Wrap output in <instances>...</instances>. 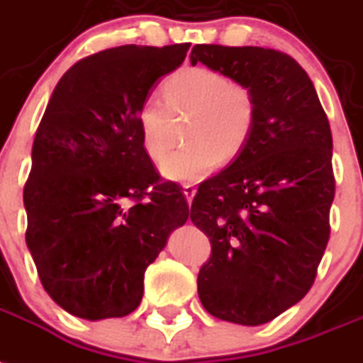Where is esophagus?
Wrapping results in <instances>:
<instances>
[{"mask_svg":"<svg viewBox=\"0 0 363 363\" xmlns=\"http://www.w3.org/2000/svg\"><path fill=\"white\" fill-rule=\"evenodd\" d=\"M194 194H196V187H194L193 184H185L184 185V196H185V200H187L189 203L193 202Z\"/></svg>","mask_w":363,"mask_h":363,"instance_id":"esophagus-1","label":"esophagus"}]
</instances>
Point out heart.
I'll return each mask as SVG.
<instances>
[{
	"mask_svg": "<svg viewBox=\"0 0 363 363\" xmlns=\"http://www.w3.org/2000/svg\"><path fill=\"white\" fill-rule=\"evenodd\" d=\"M164 101L150 96L137 111L140 140L160 163L170 150V115H189V145L164 161L161 170L174 182H199L218 161H232L247 148L257 122L256 94L241 81L206 67H185L163 85Z\"/></svg>",
	"mask_w": 363,
	"mask_h": 363,
	"instance_id": "1",
	"label": "heart"
}]
</instances>
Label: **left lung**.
Instances as JSON below:
<instances>
[{
	"mask_svg": "<svg viewBox=\"0 0 363 363\" xmlns=\"http://www.w3.org/2000/svg\"><path fill=\"white\" fill-rule=\"evenodd\" d=\"M191 62L241 81L257 101L247 148L200 184L191 206V220L211 242L199 296L217 319L263 325L310 291L330 238V124L311 79L287 53L199 44Z\"/></svg>",
	"mask_w": 363,
	"mask_h": 363,
	"instance_id": "1",
	"label": "left lung"
}]
</instances>
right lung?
Returning a JSON list of instances; mask_svg holds the SVG:
<instances>
[{
	"instance_id": "right-lung-1",
	"label": "right lung",
	"mask_w": 363,
	"mask_h": 363,
	"mask_svg": "<svg viewBox=\"0 0 363 363\" xmlns=\"http://www.w3.org/2000/svg\"><path fill=\"white\" fill-rule=\"evenodd\" d=\"M191 44L109 48L57 83L23 187L26 242L46 293L81 319L124 317L145 271L187 220L179 185L163 182L140 140L137 111Z\"/></svg>"
}]
</instances>
